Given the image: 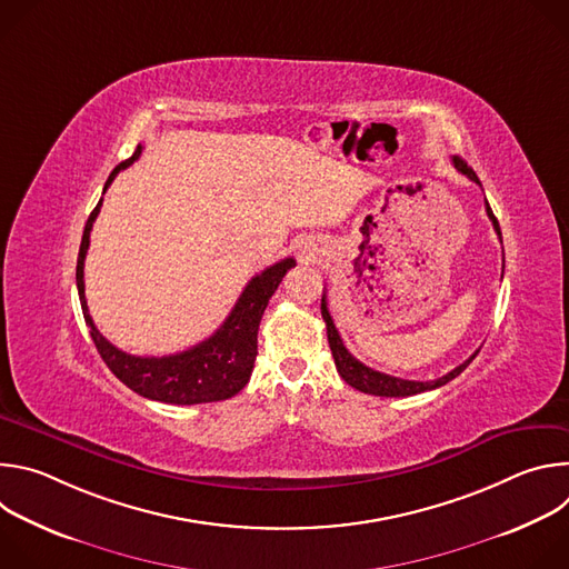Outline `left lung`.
I'll list each match as a JSON object with an SVG mask.
<instances>
[{
	"mask_svg": "<svg viewBox=\"0 0 569 569\" xmlns=\"http://www.w3.org/2000/svg\"><path fill=\"white\" fill-rule=\"evenodd\" d=\"M452 164H455V169H457L461 176H466L468 180H472L475 184H479V187H481L479 178L475 176V171L466 164V161H463L461 157H452ZM486 213H489V218H491V222H493V227H496L498 236L502 238L500 222H498V218L493 216V211H491V204H489V202H486ZM502 272H505V266H502ZM321 317H323V321H327L329 347H331V353H333V360H336V367H338V371H340L342 380H345V382H349L351 387H356L358 391H365V393H371V396L402 398V396H415V393H421V391L437 389V387H441V385L450 382L452 378H457V376H459V373H461V371L472 362V358L477 356V351H475L466 362H461V365H459V367H455L450 373H446V376H441V378H437V380H426V382H421V380H405V378H396V376H389V373L376 371V369H371V367L362 365L360 360H356V358L349 353V349L345 347V342H342V338H340V333H338V329H336L333 317H331V312H329L327 292L321 295Z\"/></svg>",
	"mask_w": 569,
	"mask_h": 569,
	"instance_id": "obj_1",
	"label": "left lung"
}]
</instances>
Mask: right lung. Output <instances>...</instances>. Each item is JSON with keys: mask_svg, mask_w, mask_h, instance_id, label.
I'll list each match as a JSON object with an SVG mask.
<instances>
[{"mask_svg": "<svg viewBox=\"0 0 569 569\" xmlns=\"http://www.w3.org/2000/svg\"><path fill=\"white\" fill-rule=\"evenodd\" d=\"M139 154H141V146H137L132 157L121 161V164L110 173L103 187V193L108 191L117 173L130 167L134 159H139ZM101 204H103V198L90 213L86 222L83 240H80L78 263H76V288H78L80 308H83L86 323L90 327V336L103 362L123 385H128L132 391L150 400L169 402V405H198V402L227 400L236 396L242 387L248 385L252 376L254 360L259 353L257 351L259 323L266 312V306L274 295V290L279 288L286 272L295 268V259H283L266 268L261 274L252 277V281L246 286L236 306L231 308L229 317L222 321V327L204 342L182 353L161 356V358L130 356L117 349L114 345H110L99 333L86 301V281H83L86 254L90 248V231L101 211Z\"/></svg>", "mask_w": 569, "mask_h": 569, "instance_id": "right-lung-1", "label": "right lung"}]
</instances>
